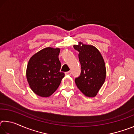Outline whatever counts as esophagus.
<instances>
[{"mask_svg": "<svg viewBox=\"0 0 134 134\" xmlns=\"http://www.w3.org/2000/svg\"><path fill=\"white\" fill-rule=\"evenodd\" d=\"M65 75H71V71H69L67 72H65Z\"/></svg>", "mask_w": 134, "mask_h": 134, "instance_id": "obj_1", "label": "esophagus"}]
</instances>
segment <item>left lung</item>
Instances as JSON below:
<instances>
[{
  "mask_svg": "<svg viewBox=\"0 0 134 134\" xmlns=\"http://www.w3.org/2000/svg\"><path fill=\"white\" fill-rule=\"evenodd\" d=\"M73 47L79 53L81 69L80 76L75 79L77 87L86 96H96L106 79V67L102 54L95 47L81 42Z\"/></svg>",
  "mask_w": 134,
  "mask_h": 134,
  "instance_id": "left-lung-1",
  "label": "left lung"
}]
</instances>
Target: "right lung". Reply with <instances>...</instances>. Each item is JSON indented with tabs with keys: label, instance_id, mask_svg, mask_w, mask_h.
Returning a JSON list of instances; mask_svg holds the SVG:
<instances>
[{
	"label": "right lung",
	"instance_id": "right-lung-1",
	"mask_svg": "<svg viewBox=\"0 0 134 134\" xmlns=\"http://www.w3.org/2000/svg\"><path fill=\"white\" fill-rule=\"evenodd\" d=\"M60 49L47 47L35 54L29 60L26 79L36 94L49 97L58 89L64 73L60 72L58 55Z\"/></svg>",
	"mask_w": 134,
	"mask_h": 134
}]
</instances>
